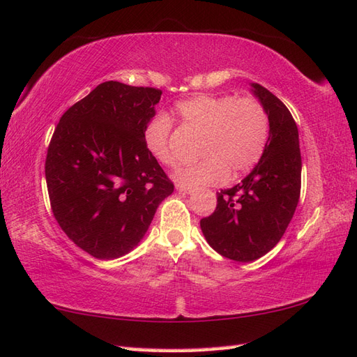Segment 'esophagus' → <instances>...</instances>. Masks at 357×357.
<instances>
[{
  "instance_id": "obj_1",
  "label": "esophagus",
  "mask_w": 357,
  "mask_h": 357,
  "mask_svg": "<svg viewBox=\"0 0 357 357\" xmlns=\"http://www.w3.org/2000/svg\"><path fill=\"white\" fill-rule=\"evenodd\" d=\"M176 190L179 193H184V195H192V193L196 192L195 187H188V185H184V184H178Z\"/></svg>"
}]
</instances>
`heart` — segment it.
I'll list each match as a JSON object with an SVG mask.
<instances>
[{"mask_svg":"<svg viewBox=\"0 0 357 357\" xmlns=\"http://www.w3.org/2000/svg\"><path fill=\"white\" fill-rule=\"evenodd\" d=\"M184 130L201 137V161L179 167L175 178L187 185L219 184L242 175L259 162L269 137V119L263 105L252 97L201 94L176 105ZM144 143L156 161L175 165L178 149L172 141V121L158 112L144 126Z\"/></svg>","mask_w":357,"mask_h":357,"instance_id":"obj_1","label":"heart"}]
</instances>
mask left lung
<instances>
[{"label":"left lung","mask_w":357,"mask_h":357,"mask_svg":"<svg viewBox=\"0 0 357 357\" xmlns=\"http://www.w3.org/2000/svg\"><path fill=\"white\" fill-rule=\"evenodd\" d=\"M252 91L268 112L266 147L250 175L220 190L216 210L201 219L213 250L242 263L260 259L280 242L301 192L300 138L292 114L266 88L252 84Z\"/></svg>","instance_id":"obj_1"}]
</instances>
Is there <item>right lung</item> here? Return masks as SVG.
I'll return each mask as SVG.
<instances>
[{
	"instance_id": "add662e5",
	"label": "right lung",
	"mask_w": 357,
	"mask_h": 357,
	"mask_svg": "<svg viewBox=\"0 0 357 357\" xmlns=\"http://www.w3.org/2000/svg\"><path fill=\"white\" fill-rule=\"evenodd\" d=\"M161 94L158 88L103 82L63 112L48 144L53 216L96 259L134 250L175 188L143 137Z\"/></svg>"
}]
</instances>
